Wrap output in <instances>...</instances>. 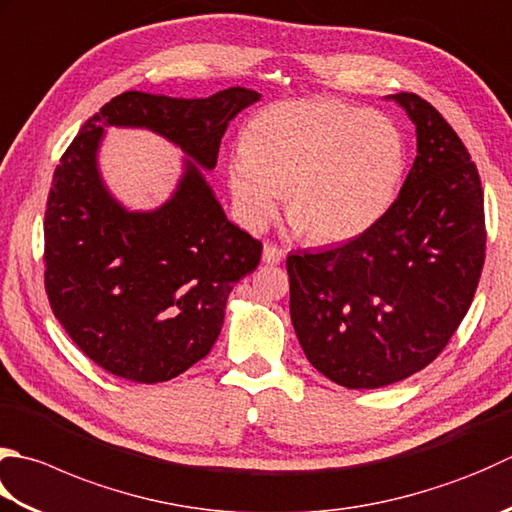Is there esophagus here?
<instances>
[{
    "label": "esophagus",
    "mask_w": 512,
    "mask_h": 512,
    "mask_svg": "<svg viewBox=\"0 0 512 512\" xmlns=\"http://www.w3.org/2000/svg\"><path fill=\"white\" fill-rule=\"evenodd\" d=\"M284 257H286V250L284 248H279V246H273V244H266L264 246V262L266 264H279V262H284Z\"/></svg>",
    "instance_id": "1"
}]
</instances>
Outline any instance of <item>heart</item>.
I'll return each instance as SVG.
<instances>
[{
	"label": "heart",
	"instance_id": "heart-1",
	"mask_svg": "<svg viewBox=\"0 0 512 512\" xmlns=\"http://www.w3.org/2000/svg\"><path fill=\"white\" fill-rule=\"evenodd\" d=\"M406 170V137L393 117L339 99L266 106L250 119L228 164V188L250 230L286 210L310 242L366 233L395 202Z\"/></svg>",
	"mask_w": 512,
	"mask_h": 512
}]
</instances>
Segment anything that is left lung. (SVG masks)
<instances>
[{
    "label": "left lung",
    "instance_id": "8db88e82",
    "mask_svg": "<svg viewBox=\"0 0 512 512\" xmlns=\"http://www.w3.org/2000/svg\"><path fill=\"white\" fill-rule=\"evenodd\" d=\"M393 99L417 126L399 197L350 242L286 259L299 344L346 388H382L433 362L473 304L486 259L484 190L468 148L426 99Z\"/></svg>",
    "mask_w": 512,
    "mask_h": 512
}]
</instances>
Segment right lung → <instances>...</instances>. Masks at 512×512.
<instances>
[{"mask_svg": "<svg viewBox=\"0 0 512 512\" xmlns=\"http://www.w3.org/2000/svg\"><path fill=\"white\" fill-rule=\"evenodd\" d=\"M259 93L228 88L206 99L128 90L79 130L55 168L44 217V286L68 337L108 373L168 382L206 357L230 290L253 273L262 242L230 224L199 173L215 168L230 119ZM104 125H142L197 161L170 203L128 214L107 195L94 153Z\"/></svg>", "mask_w": 512, "mask_h": 512, "instance_id": "obj_1", "label": "right lung"}]
</instances>
